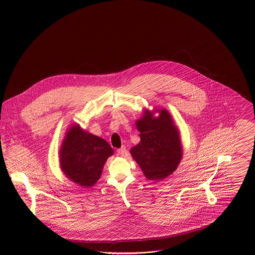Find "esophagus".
Returning <instances> with one entry per match:
<instances>
[{
  "mask_svg": "<svg viewBox=\"0 0 255 255\" xmlns=\"http://www.w3.org/2000/svg\"><path fill=\"white\" fill-rule=\"evenodd\" d=\"M117 151H118V154H120L121 156H125V155H126V153H127V150H126V146H125V145H123V146H122L121 148H119Z\"/></svg>",
  "mask_w": 255,
  "mask_h": 255,
  "instance_id": "1",
  "label": "esophagus"
}]
</instances>
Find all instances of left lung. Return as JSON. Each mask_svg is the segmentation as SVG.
I'll list each match as a JSON object with an SVG mask.
<instances>
[{
	"label": "left lung",
	"instance_id": "obj_1",
	"mask_svg": "<svg viewBox=\"0 0 255 255\" xmlns=\"http://www.w3.org/2000/svg\"><path fill=\"white\" fill-rule=\"evenodd\" d=\"M158 111V110H157ZM157 117L145 110L136 121L140 142L130 153L146 178L160 180L170 175L183 157L178 129L168 111L159 110Z\"/></svg>",
	"mask_w": 255,
	"mask_h": 255
}]
</instances>
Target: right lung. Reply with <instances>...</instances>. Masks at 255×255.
<instances>
[{"label":"right lung","mask_w":255,"mask_h":255,"mask_svg":"<svg viewBox=\"0 0 255 255\" xmlns=\"http://www.w3.org/2000/svg\"><path fill=\"white\" fill-rule=\"evenodd\" d=\"M113 153L106 140L86 132L76 124L67 130L62 142L60 167L71 181L89 188L97 183L107 158Z\"/></svg>","instance_id":"obj_1"}]
</instances>
